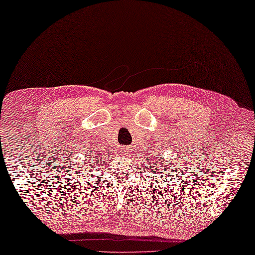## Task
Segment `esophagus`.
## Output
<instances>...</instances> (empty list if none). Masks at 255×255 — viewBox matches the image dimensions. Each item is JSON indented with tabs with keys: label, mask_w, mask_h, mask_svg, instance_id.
Here are the masks:
<instances>
[{
	"label": "esophagus",
	"mask_w": 255,
	"mask_h": 255,
	"mask_svg": "<svg viewBox=\"0 0 255 255\" xmlns=\"http://www.w3.org/2000/svg\"><path fill=\"white\" fill-rule=\"evenodd\" d=\"M122 152H123V154H128V153H130V148L124 147L123 150H122Z\"/></svg>",
	"instance_id": "1"
}]
</instances>
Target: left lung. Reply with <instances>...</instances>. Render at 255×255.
I'll use <instances>...</instances> for the list:
<instances>
[{"mask_svg": "<svg viewBox=\"0 0 255 255\" xmlns=\"http://www.w3.org/2000/svg\"><path fill=\"white\" fill-rule=\"evenodd\" d=\"M161 166H163V164H161ZM163 168H164V167H163Z\"/></svg>", "mask_w": 255, "mask_h": 255, "instance_id": "left-lung-1", "label": "left lung"}]
</instances>
